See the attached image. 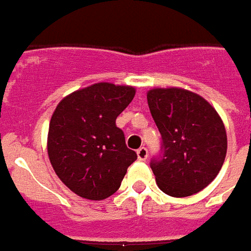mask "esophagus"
Masks as SVG:
<instances>
[{"mask_svg":"<svg viewBox=\"0 0 251 251\" xmlns=\"http://www.w3.org/2000/svg\"><path fill=\"white\" fill-rule=\"evenodd\" d=\"M136 153H138L139 160H146L148 156V150L146 147H140L138 151H136Z\"/></svg>","mask_w":251,"mask_h":251,"instance_id":"34e87169","label":"esophagus"}]
</instances>
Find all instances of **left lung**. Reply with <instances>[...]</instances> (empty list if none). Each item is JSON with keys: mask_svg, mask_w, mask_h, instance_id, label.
<instances>
[{"mask_svg": "<svg viewBox=\"0 0 251 251\" xmlns=\"http://www.w3.org/2000/svg\"><path fill=\"white\" fill-rule=\"evenodd\" d=\"M162 147L151 159L159 188L170 197H190L214 180L222 168L227 136L217 111L199 95L180 88L147 93Z\"/></svg>", "mask_w": 251, "mask_h": 251, "instance_id": "8db88e82", "label": "left lung"}]
</instances>
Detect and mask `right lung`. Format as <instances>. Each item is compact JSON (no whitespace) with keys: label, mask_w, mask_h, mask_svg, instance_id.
<instances>
[{"label":"right lung","mask_w":251,"mask_h":251,"mask_svg":"<svg viewBox=\"0 0 251 251\" xmlns=\"http://www.w3.org/2000/svg\"><path fill=\"white\" fill-rule=\"evenodd\" d=\"M133 96L132 87L98 83L71 93L54 109L49 160L58 178L78 197L91 201L111 197L138 159L116 127V118Z\"/></svg>","instance_id":"right-lung-1"}]
</instances>
